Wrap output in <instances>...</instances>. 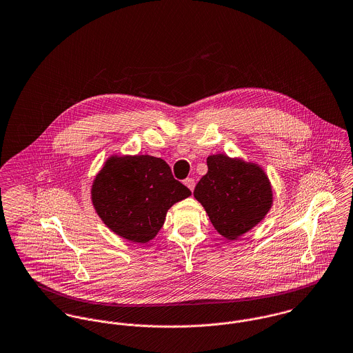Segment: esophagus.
Returning <instances> with one entry per match:
<instances>
[{"label":"esophagus","instance_id":"esophagus-1","mask_svg":"<svg viewBox=\"0 0 353 353\" xmlns=\"http://www.w3.org/2000/svg\"><path fill=\"white\" fill-rule=\"evenodd\" d=\"M183 183H185V185H186L192 192L194 190V188H195V182H194V179H192V178H186Z\"/></svg>","mask_w":353,"mask_h":353}]
</instances>
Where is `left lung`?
<instances>
[{
    "label": "left lung",
    "instance_id": "8db88e82",
    "mask_svg": "<svg viewBox=\"0 0 353 353\" xmlns=\"http://www.w3.org/2000/svg\"><path fill=\"white\" fill-rule=\"evenodd\" d=\"M208 172L194 189L213 226L228 240H236L268 213L272 189L265 172L255 164L224 154L208 158Z\"/></svg>",
    "mask_w": 353,
    "mask_h": 353
}]
</instances>
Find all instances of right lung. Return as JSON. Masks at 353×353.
Masks as SVG:
<instances>
[{"label":"right lung","instance_id":"right-lung-1","mask_svg":"<svg viewBox=\"0 0 353 353\" xmlns=\"http://www.w3.org/2000/svg\"><path fill=\"white\" fill-rule=\"evenodd\" d=\"M189 195L170 165L150 155L109 158L92 186V201L103 224L143 244L161 230L167 210Z\"/></svg>","mask_w":353,"mask_h":353}]
</instances>
